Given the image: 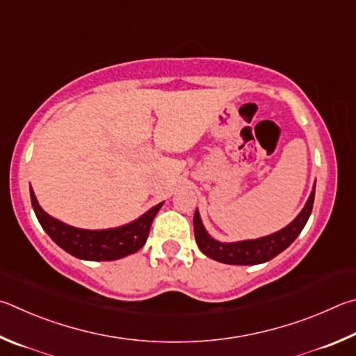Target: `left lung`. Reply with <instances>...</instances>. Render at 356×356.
Masks as SVG:
<instances>
[{"instance_id": "1", "label": "left lung", "mask_w": 356, "mask_h": 356, "mask_svg": "<svg viewBox=\"0 0 356 356\" xmlns=\"http://www.w3.org/2000/svg\"><path fill=\"white\" fill-rule=\"evenodd\" d=\"M314 189L308 198L307 204L302 209V213L298 214L294 220H292L288 227H284L280 232L264 236L259 239H250V241H241V242H219L211 238L207 229H204L200 214L195 211L194 214V233L195 241L200 250L207 254V257L213 258L219 263L225 264H234V266H254L266 263L275 258L277 254L286 250L296 238L307 225V222L313 211L314 203Z\"/></svg>"}]
</instances>
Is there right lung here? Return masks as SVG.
Returning <instances> with one entry per match:
<instances>
[{
	"mask_svg": "<svg viewBox=\"0 0 356 356\" xmlns=\"http://www.w3.org/2000/svg\"><path fill=\"white\" fill-rule=\"evenodd\" d=\"M31 203L42 228L49 238L67 253L87 261H114L140 250L147 242L152 222L162 207V203L156 204L137 220L118 228L81 229L48 216L40 208L33 189H31Z\"/></svg>",
	"mask_w": 356,
	"mask_h": 356,
	"instance_id": "1",
	"label": "right lung"
}]
</instances>
